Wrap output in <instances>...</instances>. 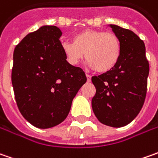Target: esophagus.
<instances>
[{
	"mask_svg": "<svg viewBox=\"0 0 158 158\" xmlns=\"http://www.w3.org/2000/svg\"><path fill=\"white\" fill-rule=\"evenodd\" d=\"M86 77H87V81H88V82H90V81H91V76H89V75L86 74Z\"/></svg>",
	"mask_w": 158,
	"mask_h": 158,
	"instance_id": "obj_1",
	"label": "esophagus"
}]
</instances>
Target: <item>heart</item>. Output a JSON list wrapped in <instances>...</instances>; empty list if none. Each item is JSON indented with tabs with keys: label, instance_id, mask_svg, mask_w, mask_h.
Masks as SVG:
<instances>
[{
	"label": "heart",
	"instance_id": "b5f03b06",
	"mask_svg": "<svg viewBox=\"0 0 158 158\" xmlns=\"http://www.w3.org/2000/svg\"><path fill=\"white\" fill-rule=\"evenodd\" d=\"M60 46L70 65H77L85 53L89 67L100 73L112 69L121 54L118 37L99 30L82 31L73 37L72 41H64Z\"/></svg>",
	"mask_w": 158,
	"mask_h": 158
}]
</instances>
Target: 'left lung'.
I'll use <instances>...</instances> for the list:
<instances>
[{
  "label": "left lung",
  "mask_w": 158,
  "mask_h": 158,
  "mask_svg": "<svg viewBox=\"0 0 158 158\" xmlns=\"http://www.w3.org/2000/svg\"><path fill=\"white\" fill-rule=\"evenodd\" d=\"M121 45L116 66L91 81L96 94L92 110L102 124L121 127L129 124L140 112L147 92L149 65L143 41L130 30L109 24Z\"/></svg>",
  "instance_id": "left-lung-1"
}]
</instances>
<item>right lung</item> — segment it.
<instances>
[{
  "label": "right lung",
  "mask_w": 158,
  "mask_h": 158,
  "mask_svg": "<svg viewBox=\"0 0 158 158\" xmlns=\"http://www.w3.org/2000/svg\"><path fill=\"white\" fill-rule=\"evenodd\" d=\"M61 34L57 26H41L14 50L11 80L16 105L23 118L39 128L61 123L87 81L82 69L67 61L59 40Z\"/></svg>",
  "instance_id": "right-lung-1"
}]
</instances>
